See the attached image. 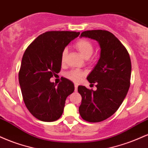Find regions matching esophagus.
Masks as SVG:
<instances>
[{
  "label": "esophagus",
  "mask_w": 148,
  "mask_h": 148,
  "mask_svg": "<svg viewBox=\"0 0 148 148\" xmlns=\"http://www.w3.org/2000/svg\"><path fill=\"white\" fill-rule=\"evenodd\" d=\"M77 90H78V86L76 84H75L74 85V90H75V92H76V91H77Z\"/></svg>",
  "instance_id": "esophagus-1"
}]
</instances>
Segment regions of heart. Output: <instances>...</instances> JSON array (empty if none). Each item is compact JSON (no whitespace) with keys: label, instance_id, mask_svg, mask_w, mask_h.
Returning a JSON list of instances; mask_svg holds the SVG:
<instances>
[{"label":"heart","instance_id":"b5f03b06","mask_svg":"<svg viewBox=\"0 0 148 148\" xmlns=\"http://www.w3.org/2000/svg\"><path fill=\"white\" fill-rule=\"evenodd\" d=\"M75 47L80 53L81 54V56L86 59L89 58L92 56V54L93 51H94V47H93L92 42L88 41L87 40H85V39H81V40H78L76 42ZM67 54V49H64L62 51V55H61V62H62V63H64V61H65ZM85 74H86V73L84 72H81V71L79 70H72L67 73L66 74V76L68 79L72 80V81L77 83L81 81V78Z\"/></svg>","mask_w":148,"mask_h":148}]
</instances>
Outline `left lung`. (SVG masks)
<instances>
[{
    "instance_id": "obj_1",
    "label": "left lung",
    "mask_w": 148,
    "mask_h": 148,
    "mask_svg": "<svg viewBox=\"0 0 148 148\" xmlns=\"http://www.w3.org/2000/svg\"><path fill=\"white\" fill-rule=\"evenodd\" d=\"M82 37L97 41L101 53L97 64L87 77L91 85L96 84V90L78 87L82 97L79 111L86 121L99 123L114 114L125 99L130 86L132 63L126 48L113 33L87 30L81 34Z\"/></svg>"
}]
</instances>
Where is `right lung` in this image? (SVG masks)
<instances>
[{
    "label": "right lung",
    "mask_w": 148,
    "mask_h": 148,
    "mask_svg": "<svg viewBox=\"0 0 148 148\" xmlns=\"http://www.w3.org/2000/svg\"><path fill=\"white\" fill-rule=\"evenodd\" d=\"M73 31H49L39 35L22 58L18 81L23 101L35 118L53 122L63 113L66 98L74 90V84L64 79L56 88L50 79L61 69L65 47L79 35Z\"/></svg>",
    "instance_id": "1"
}]
</instances>
